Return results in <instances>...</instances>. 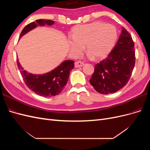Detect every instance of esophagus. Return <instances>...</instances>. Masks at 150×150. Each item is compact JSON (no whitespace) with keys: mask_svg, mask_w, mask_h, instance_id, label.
<instances>
[{"mask_svg":"<svg viewBox=\"0 0 150 150\" xmlns=\"http://www.w3.org/2000/svg\"><path fill=\"white\" fill-rule=\"evenodd\" d=\"M84 65V63L81 61H76L74 63V66L75 67H82Z\"/></svg>","mask_w":150,"mask_h":150,"instance_id":"1","label":"esophagus"}]
</instances>
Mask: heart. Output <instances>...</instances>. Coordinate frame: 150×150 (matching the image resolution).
Returning a JSON list of instances; mask_svg holds the SVG:
<instances>
[{
  "label": "heart",
  "instance_id": "heart-1",
  "mask_svg": "<svg viewBox=\"0 0 150 150\" xmlns=\"http://www.w3.org/2000/svg\"><path fill=\"white\" fill-rule=\"evenodd\" d=\"M68 45L71 54L78 56L85 46L89 56L103 58L111 52L116 42L117 32L115 26L102 22L78 25L72 29Z\"/></svg>",
  "mask_w": 150,
  "mask_h": 150
}]
</instances>
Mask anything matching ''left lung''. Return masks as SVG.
I'll use <instances>...</instances> for the list:
<instances>
[{
  "instance_id": "obj_1",
  "label": "left lung",
  "mask_w": 150,
  "mask_h": 150,
  "mask_svg": "<svg viewBox=\"0 0 150 150\" xmlns=\"http://www.w3.org/2000/svg\"><path fill=\"white\" fill-rule=\"evenodd\" d=\"M134 64V42L130 34L122 27L115 47L105 59L95 66L89 83L101 94L115 93L128 83Z\"/></svg>"
}]
</instances>
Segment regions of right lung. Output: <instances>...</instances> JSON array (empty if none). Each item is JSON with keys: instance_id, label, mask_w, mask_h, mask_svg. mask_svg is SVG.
Wrapping results in <instances>:
<instances>
[{"instance_id": "obj_1", "label": "right lung", "mask_w": 150, "mask_h": 150, "mask_svg": "<svg viewBox=\"0 0 150 150\" xmlns=\"http://www.w3.org/2000/svg\"><path fill=\"white\" fill-rule=\"evenodd\" d=\"M54 24V21L51 20H36L25 27L21 32L19 38L38 26L52 25ZM17 62L18 68L27 86L35 94L44 97H51L59 94L67 84L70 71L74 67L73 61L67 60L47 73L33 74L24 69L18 59Z\"/></svg>"}]
</instances>
